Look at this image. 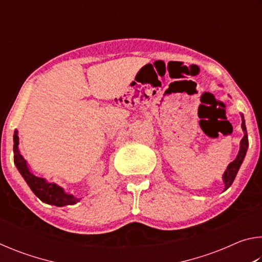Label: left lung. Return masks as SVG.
Returning <instances> with one entry per match:
<instances>
[{
	"label": "left lung",
	"instance_id": "1",
	"mask_svg": "<svg viewBox=\"0 0 262 262\" xmlns=\"http://www.w3.org/2000/svg\"><path fill=\"white\" fill-rule=\"evenodd\" d=\"M242 115V129L244 132V136L241 141V144H239V151L236 159L233 162H231L228 165L227 170L224 171L223 173V183H224V190H227L230 186L232 185L234 178L238 173L239 168H241L242 163L244 161V158L246 156V151L248 148V137H247V130H246V126H245V119H244V115Z\"/></svg>",
	"mask_w": 262,
	"mask_h": 262
}]
</instances>
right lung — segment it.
Instances as JSON below:
<instances>
[{
  "mask_svg": "<svg viewBox=\"0 0 262 262\" xmlns=\"http://www.w3.org/2000/svg\"><path fill=\"white\" fill-rule=\"evenodd\" d=\"M19 137L18 132L15 130L14 133V162L19 171V173L23 177L26 184L29 185L31 190L40 199L42 202L47 205L56 206V207H64L76 205L81 198L74 196L73 194L66 193V190L55 183H48L45 178L34 176L32 172L29 170L28 162L25 161L24 157L19 152Z\"/></svg>",
  "mask_w": 262,
  "mask_h": 262,
  "instance_id": "1",
  "label": "right lung"
}]
</instances>
